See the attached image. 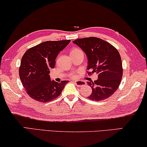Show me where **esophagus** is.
<instances>
[{
	"mask_svg": "<svg viewBox=\"0 0 147 147\" xmlns=\"http://www.w3.org/2000/svg\"><path fill=\"white\" fill-rule=\"evenodd\" d=\"M74 84H75L76 85V86H83V83L82 82H73Z\"/></svg>",
	"mask_w": 147,
	"mask_h": 147,
	"instance_id": "1",
	"label": "esophagus"
}]
</instances>
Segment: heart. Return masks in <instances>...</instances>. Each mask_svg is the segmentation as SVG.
I'll return each instance as SVG.
<instances>
[{
    "instance_id": "heart-1",
    "label": "heart",
    "mask_w": 147,
    "mask_h": 147,
    "mask_svg": "<svg viewBox=\"0 0 147 147\" xmlns=\"http://www.w3.org/2000/svg\"><path fill=\"white\" fill-rule=\"evenodd\" d=\"M78 50H79V49H78V48H73L71 50V53H70V54H71V53L77 52V51H78ZM71 76V78H74L76 77V74L75 73L72 74H71V76Z\"/></svg>"
}]
</instances>
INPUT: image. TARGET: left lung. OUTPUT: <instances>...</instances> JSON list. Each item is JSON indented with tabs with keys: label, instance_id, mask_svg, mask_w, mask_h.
Listing matches in <instances>:
<instances>
[{
	"label": "left lung",
	"instance_id": "1",
	"mask_svg": "<svg viewBox=\"0 0 147 147\" xmlns=\"http://www.w3.org/2000/svg\"><path fill=\"white\" fill-rule=\"evenodd\" d=\"M73 42L87 55V69L92 71H88V74H98L97 80L87 82L92 89L88 98L97 101L109 98L117 90L122 78V59L117 49L108 42L94 36L78 38Z\"/></svg>",
	"mask_w": 147,
	"mask_h": 147
}]
</instances>
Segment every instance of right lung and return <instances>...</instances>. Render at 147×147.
Returning <instances> with one entry per match:
<instances>
[{"mask_svg": "<svg viewBox=\"0 0 147 147\" xmlns=\"http://www.w3.org/2000/svg\"><path fill=\"white\" fill-rule=\"evenodd\" d=\"M71 40L46 41L28 49L23 55L19 74L23 88L30 97L42 103L53 101L61 94L67 80H50V69L55 59Z\"/></svg>", "mask_w": 147, "mask_h": 147, "instance_id": "obj_1", "label": "right lung"}]
</instances>
